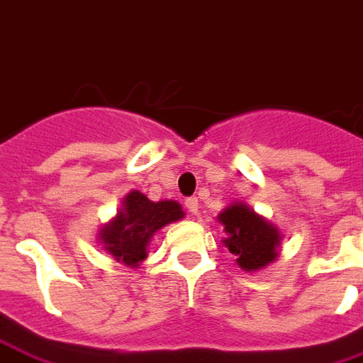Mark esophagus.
Listing matches in <instances>:
<instances>
[{"label": "esophagus", "mask_w": 363, "mask_h": 363, "mask_svg": "<svg viewBox=\"0 0 363 363\" xmlns=\"http://www.w3.org/2000/svg\"><path fill=\"white\" fill-rule=\"evenodd\" d=\"M184 205H186V208L190 214H197V211H199V203H197L196 197H188Z\"/></svg>", "instance_id": "1"}]
</instances>
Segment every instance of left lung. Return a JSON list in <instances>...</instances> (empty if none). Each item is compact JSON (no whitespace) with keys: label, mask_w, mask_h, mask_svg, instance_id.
Returning <instances> with one entry per match:
<instances>
[{"label":"left lung","mask_w":363,"mask_h":363,"mask_svg":"<svg viewBox=\"0 0 363 363\" xmlns=\"http://www.w3.org/2000/svg\"><path fill=\"white\" fill-rule=\"evenodd\" d=\"M223 225V246L237 255V264L246 272H257L278 259L284 235L270 220L242 201H233L218 214Z\"/></svg>","instance_id":"1"}]
</instances>
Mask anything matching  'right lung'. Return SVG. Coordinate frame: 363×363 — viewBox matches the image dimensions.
<instances>
[{
    "label": "right lung",
    "mask_w": 363,
    "mask_h": 363,
    "mask_svg": "<svg viewBox=\"0 0 363 363\" xmlns=\"http://www.w3.org/2000/svg\"><path fill=\"white\" fill-rule=\"evenodd\" d=\"M184 211L173 199L151 201L140 190L128 191L121 208L99 231V242L117 263L138 268L149 255V242L158 229L179 222Z\"/></svg>",
    "instance_id": "add662e5"
}]
</instances>
